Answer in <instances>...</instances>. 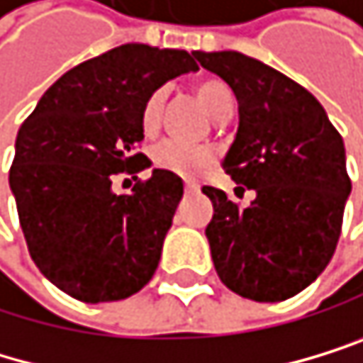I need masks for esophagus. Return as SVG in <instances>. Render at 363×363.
Segmentation results:
<instances>
[{
    "label": "esophagus",
    "instance_id": "1",
    "mask_svg": "<svg viewBox=\"0 0 363 363\" xmlns=\"http://www.w3.org/2000/svg\"><path fill=\"white\" fill-rule=\"evenodd\" d=\"M185 191H187V194H196V191H199V185H196V183H191V180H187V183H185Z\"/></svg>",
    "mask_w": 363,
    "mask_h": 363
}]
</instances>
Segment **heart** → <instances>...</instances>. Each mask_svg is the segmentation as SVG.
Returning <instances> with one entry per match:
<instances>
[{
  "label": "heart",
  "mask_w": 363,
  "mask_h": 363,
  "mask_svg": "<svg viewBox=\"0 0 363 363\" xmlns=\"http://www.w3.org/2000/svg\"><path fill=\"white\" fill-rule=\"evenodd\" d=\"M194 96L199 98V102L207 108V113L214 120H223L234 108L232 91L220 79H203V82L194 84ZM162 108H164V91L158 89L147 98L140 113V127L147 138H154L160 131ZM151 162L158 169L169 172L174 176L194 178L214 162V151L205 145H185V143L167 140L151 149Z\"/></svg>",
  "instance_id": "obj_1"
}]
</instances>
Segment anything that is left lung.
<instances>
[{"mask_svg":"<svg viewBox=\"0 0 363 363\" xmlns=\"http://www.w3.org/2000/svg\"><path fill=\"white\" fill-rule=\"evenodd\" d=\"M191 55L234 91L238 129L223 169L257 194L238 209L225 191L203 187L214 205L205 228L214 267L245 299H290L325 270L342 234L344 140L313 93L277 69L236 50Z\"/></svg>","mask_w":363,"mask_h":363,"instance_id":"1","label":"left lung"}]
</instances>
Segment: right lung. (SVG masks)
Wrapping results in <instances>:
<instances>
[{"label": "right lung", "instance_id": "right-lung-1", "mask_svg": "<svg viewBox=\"0 0 363 363\" xmlns=\"http://www.w3.org/2000/svg\"><path fill=\"white\" fill-rule=\"evenodd\" d=\"M189 71L187 50L118 46L64 73L19 127L9 183L21 232L40 272L73 299L120 301L154 277L183 180L154 169L116 194L111 178L151 164L135 154L143 106Z\"/></svg>", "mask_w": 363, "mask_h": 363}]
</instances>
